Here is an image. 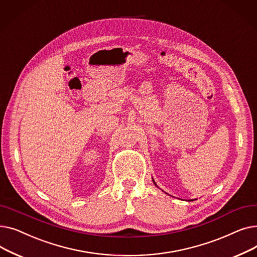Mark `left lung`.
<instances>
[{
  "instance_id": "8db88e82",
  "label": "left lung",
  "mask_w": 257,
  "mask_h": 257,
  "mask_svg": "<svg viewBox=\"0 0 257 257\" xmlns=\"http://www.w3.org/2000/svg\"><path fill=\"white\" fill-rule=\"evenodd\" d=\"M153 182H154V184H155V185H156V183H155V181H154V180H153Z\"/></svg>"
}]
</instances>
